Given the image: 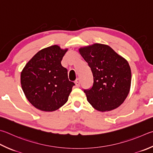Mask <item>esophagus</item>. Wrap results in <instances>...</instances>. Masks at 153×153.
<instances>
[{
    "mask_svg": "<svg viewBox=\"0 0 153 153\" xmlns=\"http://www.w3.org/2000/svg\"><path fill=\"white\" fill-rule=\"evenodd\" d=\"M75 84H76V85L77 87H79L80 85V79H77L75 82Z\"/></svg>",
    "mask_w": 153,
    "mask_h": 153,
    "instance_id": "34e87169",
    "label": "esophagus"
}]
</instances>
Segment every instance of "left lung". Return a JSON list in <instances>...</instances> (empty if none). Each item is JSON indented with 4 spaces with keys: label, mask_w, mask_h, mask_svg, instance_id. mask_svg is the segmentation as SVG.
<instances>
[{
    "label": "left lung",
    "mask_w": 153,
    "mask_h": 153,
    "mask_svg": "<svg viewBox=\"0 0 153 153\" xmlns=\"http://www.w3.org/2000/svg\"><path fill=\"white\" fill-rule=\"evenodd\" d=\"M79 51L93 74L92 87L84 90L89 103L101 112L120 106L131 84V70L127 61L102 44L95 43Z\"/></svg>",
    "instance_id": "obj_1"
}]
</instances>
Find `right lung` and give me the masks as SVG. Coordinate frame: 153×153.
I'll return each mask as SVG.
<instances>
[{
  "label": "right lung",
  "instance_id": "add662e5",
  "mask_svg": "<svg viewBox=\"0 0 153 153\" xmlns=\"http://www.w3.org/2000/svg\"><path fill=\"white\" fill-rule=\"evenodd\" d=\"M67 51L58 45L41 49L21 72V83L25 95L39 110L52 112L68 101L75 84L69 81L67 69L61 63Z\"/></svg>",
  "mask_w": 153,
  "mask_h": 153
}]
</instances>
